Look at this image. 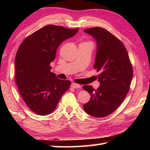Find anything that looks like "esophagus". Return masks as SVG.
<instances>
[{
	"mask_svg": "<svg viewBox=\"0 0 150 150\" xmlns=\"http://www.w3.org/2000/svg\"><path fill=\"white\" fill-rule=\"evenodd\" d=\"M71 87L73 88H81V85L77 84V83H72L71 84Z\"/></svg>",
	"mask_w": 150,
	"mask_h": 150,
	"instance_id": "obj_1",
	"label": "esophagus"
}]
</instances>
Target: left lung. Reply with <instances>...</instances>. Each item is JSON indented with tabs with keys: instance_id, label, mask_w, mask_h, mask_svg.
<instances>
[{
	"instance_id": "obj_1",
	"label": "left lung",
	"mask_w": 150,
	"mask_h": 150,
	"mask_svg": "<svg viewBox=\"0 0 150 150\" xmlns=\"http://www.w3.org/2000/svg\"><path fill=\"white\" fill-rule=\"evenodd\" d=\"M95 39L97 52L94 68L100 83L97 89L84 85L91 99L83 105L88 115L96 118L107 116L115 111L128 94L133 76L132 65L125 46L110 32L100 27L84 30Z\"/></svg>"
}]
</instances>
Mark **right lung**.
Listing matches in <instances>:
<instances>
[{"instance_id": "1", "label": "right lung", "mask_w": 150, "mask_h": 150, "mask_svg": "<svg viewBox=\"0 0 150 150\" xmlns=\"http://www.w3.org/2000/svg\"><path fill=\"white\" fill-rule=\"evenodd\" d=\"M79 28L47 25L21 43L15 57V81L25 103L37 115L52 113L71 81L61 80L51 72L59 45L75 35Z\"/></svg>"}]
</instances>
